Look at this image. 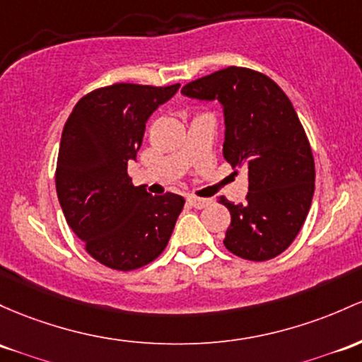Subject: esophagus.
<instances>
[{
    "instance_id": "obj_1",
    "label": "esophagus",
    "mask_w": 362,
    "mask_h": 362,
    "mask_svg": "<svg viewBox=\"0 0 362 362\" xmlns=\"http://www.w3.org/2000/svg\"><path fill=\"white\" fill-rule=\"evenodd\" d=\"M187 202L190 206H192V208H197V209H201V208H206V206L209 204V199H202V197H196V196H190V197H187Z\"/></svg>"
}]
</instances>
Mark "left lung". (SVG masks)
<instances>
[{"label": "left lung", "instance_id": "obj_1", "mask_svg": "<svg viewBox=\"0 0 362 362\" xmlns=\"http://www.w3.org/2000/svg\"><path fill=\"white\" fill-rule=\"evenodd\" d=\"M182 94L221 103L223 158L249 175L245 202L220 197L232 216L225 247L242 259H273L303 228L315 194V158L291 99L268 75L244 66L189 82Z\"/></svg>", "mask_w": 362, "mask_h": 362}]
</instances>
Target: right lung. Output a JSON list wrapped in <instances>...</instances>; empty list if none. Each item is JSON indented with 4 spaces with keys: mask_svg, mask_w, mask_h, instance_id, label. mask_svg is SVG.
I'll list each match as a JSON object with an SVG mask.
<instances>
[{
    "mask_svg": "<svg viewBox=\"0 0 362 362\" xmlns=\"http://www.w3.org/2000/svg\"><path fill=\"white\" fill-rule=\"evenodd\" d=\"M180 84H113L90 90L63 127L57 194L66 223L98 263L132 272L156 259L172 237L185 199L151 196L127 173L146 122Z\"/></svg>",
    "mask_w": 362,
    "mask_h": 362,
    "instance_id": "add662e5",
    "label": "right lung"
}]
</instances>
